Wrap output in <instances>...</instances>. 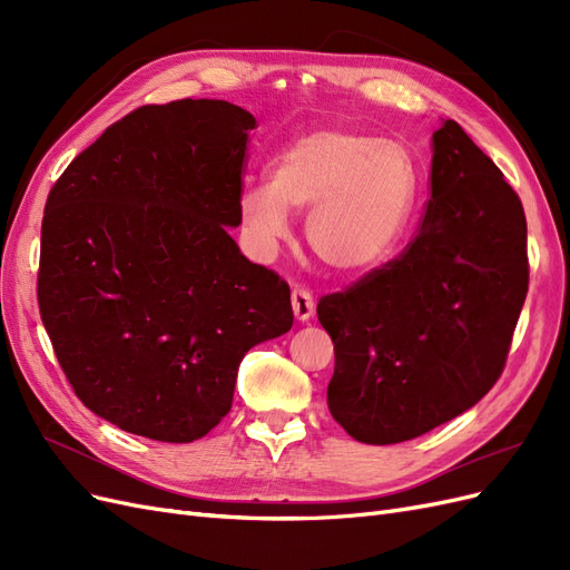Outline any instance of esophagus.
Returning <instances> with one entry per match:
<instances>
[{
    "mask_svg": "<svg viewBox=\"0 0 570 570\" xmlns=\"http://www.w3.org/2000/svg\"><path fill=\"white\" fill-rule=\"evenodd\" d=\"M292 308H295V318L304 323L314 316V297L304 287H295L292 289Z\"/></svg>",
    "mask_w": 570,
    "mask_h": 570,
    "instance_id": "esophagus-1",
    "label": "esophagus"
}]
</instances>
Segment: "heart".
Listing matches in <instances>:
<instances>
[{"instance_id":"obj_1","label":"heart","mask_w":570,"mask_h":570,"mask_svg":"<svg viewBox=\"0 0 570 570\" xmlns=\"http://www.w3.org/2000/svg\"><path fill=\"white\" fill-rule=\"evenodd\" d=\"M419 170L411 151L352 128H321L292 142L268 185L239 195V216L262 245L287 235L289 212L306 216V245L337 273H364L400 243L416 204Z\"/></svg>"}]
</instances>
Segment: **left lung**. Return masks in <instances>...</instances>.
<instances>
[{"label": "left lung", "mask_w": 570, "mask_h": 570, "mask_svg": "<svg viewBox=\"0 0 570 570\" xmlns=\"http://www.w3.org/2000/svg\"><path fill=\"white\" fill-rule=\"evenodd\" d=\"M528 278L519 195L444 120L416 237L316 306L335 344L333 419L358 442L396 444L478 404L507 366Z\"/></svg>", "instance_id": "8db88e82"}]
</instances>
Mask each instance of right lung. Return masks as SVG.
Wrapping results in <instances>:
<instances>
[{
	"label": "right lung",
	"mask_w": 570,
	"mask_h": 570,
	"mask_svg": "<svg viewBox=\"0 0 570 570\" xmlns=\"http://www.w3.org/2000/svg\"><path fill=\"white\" fill-rule=\"evenodd\" d=\"M223 99L130 111L68 164L42 216L38 304L78 400L132 435L193 442L237 366L292 327L289 287L239 254L247 132Z\"/></svg>",
	"instance_id": "add662e5"
}]
</instances>
